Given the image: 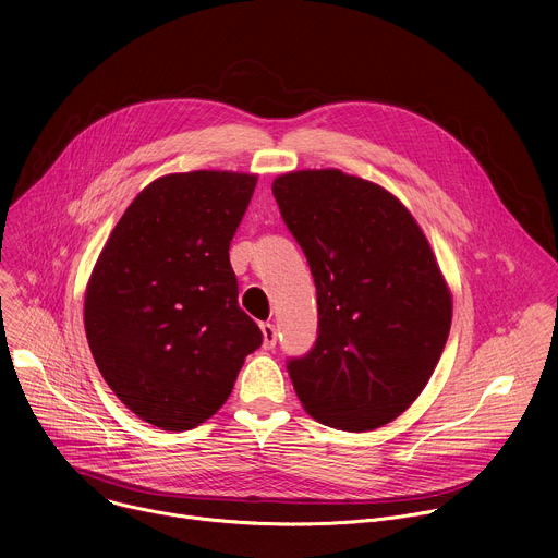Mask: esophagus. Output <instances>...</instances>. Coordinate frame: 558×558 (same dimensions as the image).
<instances>
[{
	"mask_svg": "<svg viewBox=\"0 0 558 558\" xmlns=\"http://www.w3.org/2000/svg\"><path fill=\"white\" fill-rule=\"evenodd\" d=\"M260 329H263V347H265V349H274L276 342H278V331H276V327L269 325V323H263Z\"/></svg>",
	"mask_w": 558,
	"mask_h": 558,
	"instance_id": "obj_1",
	"label": "esophagus"
}]
</instances>
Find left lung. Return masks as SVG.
<instances>
[{
    "instance_id": "1",
    "label": "left lung",
    "mask_w": 558,
    "mask_h": 558,
    "mask_svg": "<svg viewBox=\"0 0 558 558\" xmlns=\"http://www.w3.org/2000/svg\"><path fill=\"white\" fill-rule=\"evenodd\" d=\"M274 198L317 293V338L287 360L306 413L364 433L402 415L448 340L452 302L409 209L340 170L278 177Z\"/></svg>"
}]
</instances>
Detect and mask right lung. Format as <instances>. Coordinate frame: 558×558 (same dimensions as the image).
I'll return each instance as SVG.
<instances>
[{
  "instance_id": "right-lung-1",
  "label": "right lung",
  "mask_w": 558,
  "mask_h": 558,
  "mask_svg": "<svg viewBox=\"0 0 558 558\" xmlns=\"http://www.w3.org/2000/svg\"><path fill=\"white\" fill-rule=\"evenodd\" d=\"M258 179L185 172L149 183L95 265L84 323L119 400L163 430H190L229 397L263 331L238 306L231 238Z\"/></svg>"
}]
</instances>
